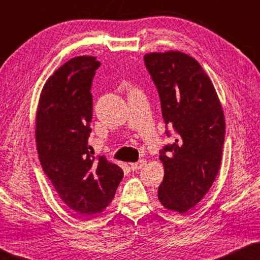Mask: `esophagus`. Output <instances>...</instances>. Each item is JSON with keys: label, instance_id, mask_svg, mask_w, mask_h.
<instances>
[{"label": "esophagus", "instance_id": "esophagus-1", "mask_svg": "<svg viewBox=\"0 0 260 260\" xmlns=\"http://www.w3.org/2000/svg\"><path fill=\"white\" fill-rule=\"evenodd\" d=\"M146 165V160H140L139 162H135V164H131V169L133 171H136L139 169H142Z\"/></svg>", "mask_w": 260, "mask_h": 260}]
</instances>
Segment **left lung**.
Returning <instances> with one entry per match:
<instances>
[{
    "mask_svg": "<svg viewBox=\"0 0 260 260\" xmlns=\"http://www.w3.org/2000/svg\"><path fill=\"white\" fill-rule=\"evenodd\" d=\"M144 62L165 123L177 135L160 151L165 177L157 197L167 210L186 213L203 200L220 170L224 114L211 79L191 56L169 50L146 54Z\"/></svg>",
    "mask_w": 260,
    "mask_h": 260,
    "instance_id": "1",
    "label": "left lung"
}]
</instances>
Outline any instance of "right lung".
<instances>
[{"label":"right lung","mask_w":260,"mask_h":260,"mask_svg":"<svg viewBox=\"0 0 260 260\" xmlns=\"http://www.w3.org/2000/svg\"><path fill=\"white\" fill-rule=\"evenodd\" d=\"M100 62L76 56L55 71L40 93L36 143L40 165L60 200L79 217L110 204L124 172L88 144L92 120L91 84Z\"/></svg>","instance_id":"obj_1"}]
</instances>
